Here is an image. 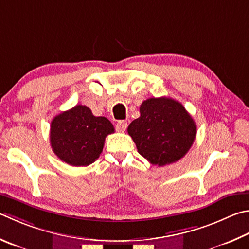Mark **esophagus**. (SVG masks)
<instances>
[{
	"label": "esophagus",
	"instance_id": "1",
	"mask_svg": "<svg viewBox=\"0 0 249 249\" xmlns=\"http://www.w3.org/2000/svg\"><path fill=\"white\" fill-rule=\"evenodd\" d=\"M115 128H116L117 132L123 133L126 130V128H127V123H126L125 121H119L115 125Z\"/></svg>",
	"mask_w": 249,
	"mask_h": 249
}]
</instances>
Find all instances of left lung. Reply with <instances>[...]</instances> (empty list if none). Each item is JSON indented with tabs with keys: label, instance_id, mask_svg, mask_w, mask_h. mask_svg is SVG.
Wrapping results in <instances>:
<instances>
[{
	"label": "left lung",
	"instance_id": "left-lung-1",
	"mask_svg": "<svg viewBox=\"0 0 249 249\" xmlns=\"http://www.w3.org/2000/svg\"><path fill=\"white\" fill-rule=\"evenodd\" d=\"M127 132L144 159L163 166L186 155L195 140L197 126L182 103L161 97L142 103L140 116L129 124Z\"/></svg>",
	"mask_w": 249,
	"mask_h": 249
}]
</instances>
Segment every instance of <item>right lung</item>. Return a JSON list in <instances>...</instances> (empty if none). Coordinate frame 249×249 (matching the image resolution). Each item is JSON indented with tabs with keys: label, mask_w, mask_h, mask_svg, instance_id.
<instances>
[{
	"label": "right lung",
	"mask_w": 249,
	"mask_h": 249,
	"mask_svg": "<svg viewBox=\"0 0 249 249\" xmlns=\"http://www.w3.org/2000/svg\"><path fill=\"white\" fill-rule=\"evenodd\" d=\"M112 133L114 127L107 117L94 116L88 107L78 105L52 120L50 142L63 162L87 166L98 159L106 137Z\"/></svg>",
	"instance_id": "right-lung-1"
}]
</instances>
